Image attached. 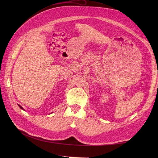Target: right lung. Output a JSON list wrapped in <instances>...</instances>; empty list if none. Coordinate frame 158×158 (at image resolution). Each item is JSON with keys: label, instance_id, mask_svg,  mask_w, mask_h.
<instances>
[{"label": "right lung", "instance_id": "add662e5", "mask_svg": "<svg viewBox=\"0 0 158 158\" xmlns=\"http://www.w3.org/2000/svg\"><path fill=\"white\" fill-rule=\"evenodd\" d=\"M18 106H19V107H20L22 109H23V107H21V106H20V105H18Z\"/></svg>", "mask_w": 158, "mask_h": 158}]
</instances>
